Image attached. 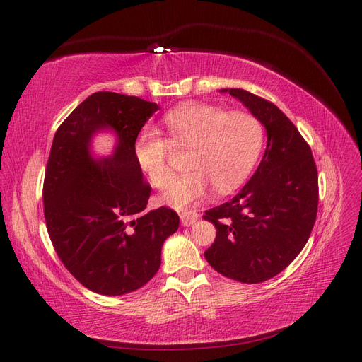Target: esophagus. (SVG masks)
<instances>
[{
  "mask_svg": "<svg viewBox=\"0 0 362 362\" xmlns=\"http://www.w3.org/2000/svg\"><path fill=\"white\" fill-rule=\"evenodd\" d=\"M199 216L194 211H182L181 213V223L182 226H192L196 221H198Z\"/></svg>",
  "mask_w": 362,
  "mask_h": 362,
  "instance_id": "34e87169",
  "label": "esophagus"
}]
</instances>
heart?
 I'll use <instances>...</instances> for the list:
<instances>
[{"mask_svg": "<svg viewBox=\"0 0 362 362\" xmlns=\"http://www.w3.org/2000/svg\"><path fill=\"white\" fill-rule=\"evenodd\" d=\"M170 140L192 146L185 158L190 169L163 194L175 208H187L208 198L213 187L221 194L240 187L255 169L264 148V127L245 112H226L221 107L185 103L164 115ZM134 158L152 185L168 187L172 181L169 144L154 128H144L134 140Z\"/></svg>", "mask_w": 362, "mask_h": 362, "instance_id": "obj_1", "label": "heart"}]
</instances>
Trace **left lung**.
Listing matches in <instances>:
<instances>
[{"label":"left lung","mask_w":362,"mask_h":362,"mask_svg":"<svg viewBox=\"0 0 362 362\" xmlns=\"http://www.w3.org/2000/svg\"><path fill=\"white\" fill-rule=\"evenodd\" d=\"M221 92L237 98L259 120L267 145L245 187L205 213L217 233L204 255L221 275L258 284L276 276L308 242L319 204V177L311 148L275 104L243 89Z\"/></svg>","instance_id":"8db88e82"}]
</instances>
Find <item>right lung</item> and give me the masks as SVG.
I'll list each match as a JSON object with an SVG mask.
<instances>
[{
  "label": "right lung",
  "mask_w": 362,
  "mask_h": 362,
  "mask_svg": "<svg viewBox=\"0 0 362 362\" xmlns=\"http://www.w3.org/2000/svg\"><path fill=\"white\" fill-rule=\"evenodd\" d=\"M156 103L96 92L64 119L52 140L43 182L48 234L59 258L86 288L122 296L144 287L161 264L164 240L180 226L170 208L146 210L149 184L134 158V140ZM115 134L110 156L91 144Z\"/></svg>",
  "instance_id": "right-lung-1"
}]
</instances>
